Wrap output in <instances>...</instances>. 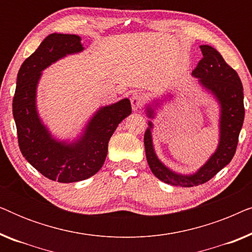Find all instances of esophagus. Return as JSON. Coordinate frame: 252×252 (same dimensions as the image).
I'll use <instances>...</instances> for the list:
<instances>
[{
    "label": "esophagus",
    "mask_w": 252,
    "mask_h": 252,
    "mask_svg": "<svg viewBox=\"0 0 252 252\" xmlns=\"http://www.w3.org/2000/svg\"><path fill=\"white\" fill-rule=\"evenodd\" d=\"M130 103H132V109L134 111H137L143 104V95L141 93H134L130 97Z\"/></svg>",
    "instance_id": "obj_1"
}]
</instances>
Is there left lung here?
I'll return each instance as SVG.
<instances>
[{"instance_id":"8db88e82","label":"left lung","mask_w":252,"mask_h":252,"mask_svg":"<svg viewBox=\"0 0 252 252\" xmlns=\"http://www.w3.org/2000/svg\"><path fill=\"white\" fill-rule=\"evenodd\" d=\"M199 48L202 50L203 58L198 62L191 75L198 79V84L217 99L220 106L219 143L216 151L195 173H177L165 166L155 153L151 132L154 124L151 120L148 122L149 127L144 133L146 156L151 172L165 184L180 187H194L205 184L229 164L235 155L244 120L243 86L239 74L226 63L215 48L208 44H203ZM172 98L173 95L168 93L163 99L157 98L151 104H148L146 108L148 118L154 119L156 116V109L159 108L164 101H170Z\"/></svg>"}]
</instances>
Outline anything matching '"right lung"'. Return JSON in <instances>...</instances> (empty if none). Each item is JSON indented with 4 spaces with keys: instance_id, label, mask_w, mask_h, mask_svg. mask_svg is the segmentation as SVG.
I'll return each instance as SVG.
<instances>
[{
    "instance_id": "1",
    "label": "right lung",
    "mask_w": 252,
    "mask_h": 252,
    "mask_svg": "<svg viewBox=\"0 0 252 252\" xmlns=\"http://www.w3.org/2000/svg\"><path fill=\"white\" fill-rule=\"evenodd\" d=\"M81 37L53 33L22 64L12 113L19 149L25 159L53 181L70 184L86 180L101 170L108 155V143L117 127L132 113L128 98L96 111L75 140L54 137L41 120L36 106V89L42 71L67 55L81 53Z\"/></svg>"
}]
</instances>
